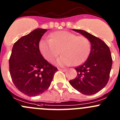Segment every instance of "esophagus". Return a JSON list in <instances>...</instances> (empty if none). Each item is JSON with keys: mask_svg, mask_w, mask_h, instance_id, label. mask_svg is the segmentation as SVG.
I'll return each mask as SVG.
<instances>
[{"mask_svg": "<svg viewBox=\"0 0 120 120\" xmlns=\"http://www.w3.org/2000/svg\"><path fill=\"white\" fill-rule=\"evenodd\" d=\"M58 70H60V71H64V72H65V71H66V69H64V68H58Z\"/></svg>", "mask_w": 120, "mask_h": 120, "instance_id": "esophagus-1", "label": "esophagus"}]
</instances>
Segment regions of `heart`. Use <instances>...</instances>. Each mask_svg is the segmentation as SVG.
Masks as SVG:
<instances>
[{
	"mask_svg": "<svg viewBox=\"0 0 120 120\" xmlns=\"http://www.w3.org/2000/svg\"><path fill=\"white\" fill-rule=\"evenodd\" d=\"M40 53L47 61L52 62L60 54L55 64L59 66L79 65L87 58L91 50V43L85 36H77L68 31L51 34L50 39L43 38L39 41Z\"/></svg>",
	"mask_w": 120,
	"mask_h": 120,
	"instance_id": "obj_1",
	"label": "heart"
}]
</instances>
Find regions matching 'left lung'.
Returning a JSON list of instances; mask_svg holds the SVG:
<instances>
[{"mask_svg": "<svg viewBox=\"0 0 120 120\" xmlns=\"http://www.w3.org/2000/svg\"><path fill=\"white\" fill-rule=\"evenodd\" d=\"M72 30L89 39L91 50L86 61L75 68L77 76L70 80V83L83 94H95L108 82L112 64L110 50L108 45L98 37L82 30Z\"/></svg>", "mask_w": 120, "mask_h": 120, "instance_id": "1", "label": "left lung"}]
</instances>
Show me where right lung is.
<instances>
[{"mask_svg": "<svg viewBox=\"0 0 120 120\" xmlns=\"http://www.w3.org/2000/svg\"><path fill=\"white\" fill-rule=\"evenodd\" d=\"M46 29L37 28L14 43L9 60L13 83L29 96L41 94L50 86L58 68L43 57L38 45Z\"/></svg>", "mask_w": 120, "mask_h": 120, "instance_id": "1", "label": "right lung"}]
</instances>
